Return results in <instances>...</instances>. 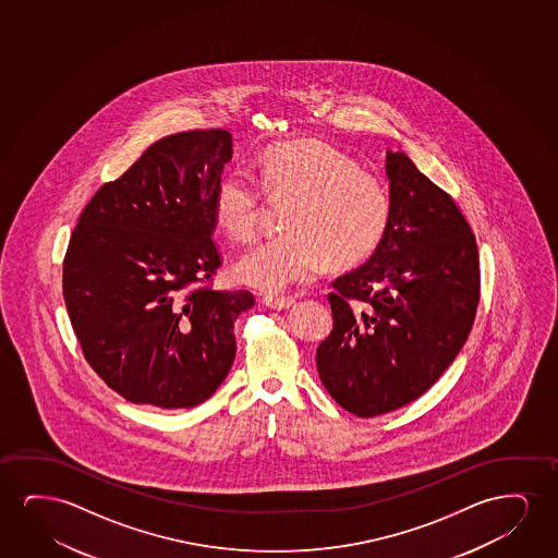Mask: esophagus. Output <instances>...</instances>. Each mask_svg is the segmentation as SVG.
Returning a JSON list of instances; mask_svg holds the SVG:
<instances>
[{
  "instance_id": "1",
  "label": "esophagus",
  "mask_w": 558,
  "mask_h": 558,
  "mask_svg": "<svg viewBox=\"0 0 558 558\" xmlns=\"http://www.w3.org/2000/svg\"><path fill=\"white\" fill-rule=\"evenodd\" d=\"M263 305L272 308V311H288L291 306L295 305V299L293 298H263L260 299Z\"/></svg>"
}]
</instances>
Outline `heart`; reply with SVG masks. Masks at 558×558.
Instances as JSON below:
<instances>
[{"label":"heart","mask_w":558,"mask_h":558,"mask_svg":"<svg viewBox=\"0 0 558 558\" xmlns=\"http://www.w3.org/2000/svg\"><path fill=\"white\" fill-rule=\"evenodd\" d=\"M257 177L268 198L291 199L286 234L245 250L232 265L234 280L263 293L311 282L326 263L356 267L389 229V191L349 154L318 138L275 145L260 154ZM263 214V192L242 169L217 183L214 217L227 236L252 240Z\"/></svg>","instance_id":"heart-1"}]
</instances>
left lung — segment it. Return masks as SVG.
<instances>
[{
	"mask_svg": "<svg viewBox=\"0 0 558 558\" xmlns=\"http://www.w3.org/2000/svg\"><path fill=\"white\" fill-rule=\"evenodd\" d=\"M390 221L364 267L329 293L333 329L316 367L337 404L374 417L410 404L450 367L473 328L481 268L473 230L402 150H387Z\"/></svg>",
	"mask_w": 558,
	"mask_h": 558,
	"instance_id": "8db88e82",
	"label": "left lung"
}]
</instances>
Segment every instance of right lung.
Returning a JSON list of instances; mask_svg holds the SVG:
<instances>
[{
  "label": "right lung",
  "instance_id": "add662e5",
  "mask_svg": "<svg viewBox=\"0 0 558 558\" xmlns=\"http://www.w3.org/2000/svg\"><path fill=\"white\" fill-rule=\"evenodd\" d=\"M230 158L229 131L160 138L100 186L70 238L72 328L89 366L133 404H202L236 356L234 322L252 293L194 288L221 265L214 194Z\"/></svg>",
  "mask_w": 558,
  "mask_h": 558
}]
</instances>
